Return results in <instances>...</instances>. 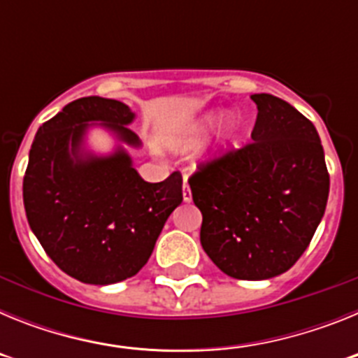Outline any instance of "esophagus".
Returning a JSON list of instances; mask_svg holds the SVG:
<instances>
[{"label": "esophagus", "mask_w": 358, "mask_h": 358, "mask_svg": "<svg viewBox=\"0 0 358 358\" xmlns=\"http://www.w3.org/2000/svg\"><path fill=\"white\" fill-rule=\"evenodd\" d=\"M182 201L185 202L192 201V192H189V186H188V177L182 179Z\"/></svg>", "instance_id": "34e87169"}]
</instances>
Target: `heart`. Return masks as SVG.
Instances as JSON below:
<instances>
[{
  "mask_svg": "<svg viewBox=\"0 0 358 358\" xmlns=\"http://www.w3.org/2000/svg\"><path fill=\"white\" fill-rule=\"evenodd\" d=\"M213 120H215L213 113H208V115H204L201 120H199V122H195L194 125H189V127L186 129L182 134L177 136L172 145L176 148H179V150H188V148L197 147V145L202 141V136L206 134L208 127H210L211 123H213ZM231 131H233V120H227V122L224 123L222 136H227Z\"/></svg>",
  "mask_w": 358,
  "mask_h": 358,
  "instance_id": "1",
  "label": "heart"
}]
</instances>
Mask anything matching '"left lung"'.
I'll return each mask as SVG.
<instances>
[{
  "instance_id": "1",
  "label": "left lung",
  "mask_w": 358,
  "mask_h": 358,
  "mask_svg": "<svg viewBox=\"0 0 358 358\" xmlns=\"http://www.w3.org/2000/svg\"><path fill=\"white\" fill-rule=\"evenodd\" d=\"M251 100L252 143L201 164L188 182L202 249L227 276L256 281L289 271L308 248L330 176L314 123L273 94Z\"/></svg>"
}]
</instances>
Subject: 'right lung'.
Returning <instances> with one entry per match:
<instances>
[{"mask_svg": "<svg viewBox=\"0 0 358 358\" xmlns=\"http://www.w3.org/2000/svg\"><path fill=\"white\" fill-rule=\"evenodd\" d=\"M136 115L118 100L78 98L43 123L31 143L23 201L46 255L75 280L110 285L132 278L150 258L166 218L182 202V177L147 182L123 145L140 148L129 129ZM91 127L120 145L107 157L85 147Z\"/></svg>", "mask_w": 358, "mask_h": 358, "instance_id": "1", "label": "right lung"}]
</instances>
